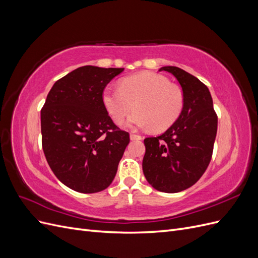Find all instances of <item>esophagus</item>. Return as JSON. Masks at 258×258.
Instances as JSON below:
<instances>
[{"instance_id":"obj_1","label":"esophagus","mask_w":258,"mask_h":258,"mask_svg":"<svg viewBox=\"0 0 258 258\" xmlns=\"http://www.w3.org/2000/svg\"><path fill=\"white\" fill-rule=\"evenodd\" d=\"M130 139L132 140V141H135V140H141L142 137L139 136V135H136V134H131L130 135Z\"/></svg>"}]
</instances>
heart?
Listing matches in <instances>:
<instances>
[{"mask_svg": "<svg viewBox=\"0 0 258 258\" xmlns=\"http://www.w3.org/2000/svg\"><path fill=\"white\" fill-rule=\"evenodd\" d=\"M103 105L117 123L134 110L129 126L165 131L178 119L184 108L182 91L168 77L155 72H142L122 80L119 88L108 86L102 93Z\"/></svg>", "mask_w": 258, "mask_h": 258, "instance_id": "obj_1", "label": "heart"}]
</instances>
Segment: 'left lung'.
<instances>
[{
  "label": "left lung",
  "instance_id": "left-lung-1",
  "mask_svg": "<svg viewBox=\"0 0 258 258\" xmlns=\"http://www.w3.org/2000/svg\"><path fill=\"white\" fill-rule=\"evenodd\" d=\"M172 74L184 96L178 119L158 137L144 140L143 173L155 189L178 192L189 188L211 161L217 131V116L207 86L177 67H162Z\"/></svg>",
  "mask_w": 258,
  "mask_h": 258
}]
</instances>
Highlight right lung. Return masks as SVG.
<instances>
[{
  "label": "right lung",
  "mask_w": 258,
  "mask_h": 258,
  "mask_svg": "<svg viewBox=\"0 0 258 258\" xmlns=\"http://www.w3.org/2000/svg\"><path fill=\"white\" fill-rule=\"evenodd\" d=\"M122 68L85 66L53 84L41 111L42 145L52 172L83 194L104 190L130 142L103 105L105 86Z\"/></svg>",
  "instance_id": "right-lung-1"
}]
</instances>
